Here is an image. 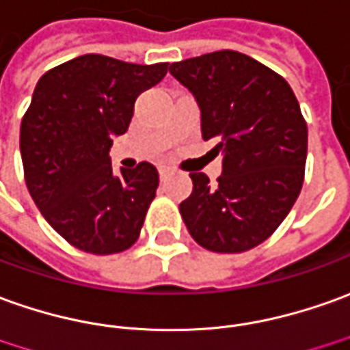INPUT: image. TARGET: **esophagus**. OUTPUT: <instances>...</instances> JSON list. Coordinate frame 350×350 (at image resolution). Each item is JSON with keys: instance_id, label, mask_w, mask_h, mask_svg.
<instances>
[{"instance_id": "obj_1", "label": "esophagus", "mask_w": 350, "mask_h": 350, "mask_svg": "<svg viewBox=\"0 0 350 350\" xmlns=\"http://www.w3.org/2000/svg\"><path fill=\"white\" fill-rule=\"evenodd\" d=\"M158 171H160V179L161 180L170 179V175H171L170 167H160V170H158Z\"/></svg>"}]
</instances>
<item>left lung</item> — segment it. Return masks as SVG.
<instances>
[{
  "label": "left lung",
  "instance_id": "left-lung-1",
  "mask_svg": "<svg viewBox=\"0 0 350 350\" xmlns=\"http://www.w3.org/2000/svg\"><path fill=\"white\" fill-rule=\"evenodd\" d=\"M170 72L202 110V137L223 154L217 187L190 173L179 211L190 236L215 253L262 244L288 217L305 180L307 122L290 83L259 60L223 49L173 62Z\"/></svg>",
  "mask_w": 350,
  "mask_h": 350
}]
</instances>
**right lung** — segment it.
Masks as SVG:
<instances>
[{"mask_svg":"<svg viewBox=\"0 0 350 350\" xmlns=\"http://www.w3.org/2000/svg\"><path fill=\"white\" fill-rule=\"evenodd\" d=\"M167 74V62L133 64L81 55L45 72L21 124L24 180L45 221L93 255L129 250L156 198L148 161L112 173V137L124 135L137 97Z\"/></svg>","mask_w":350,"mask_h":350,"instance_id":"add662e5","label":"right lung"}]
</instances>
